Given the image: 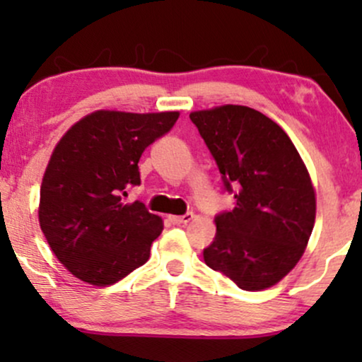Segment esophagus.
I'll return each mask as SVG.
<instances>
[{
  "label": "esophagus",
  "instance_id": "esophagus-1",
  "mask_svg": "<svg viewBox=\"0 0 362 362\" xmlns=\"http://www.w3.org/2000/svg\"><path fill=\"white\" fill-rule=\"evenodd\" d=\"M194 219V213H185L182 216H170V221L173 224H185L189 221H192Z\"/></svg>",
  "mask_w": 362,
  "mask_h": 362
}]
</instances>
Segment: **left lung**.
I'll return each instance as SVG.
<instances>
[{"label": "left lung", "mask_w": 362, "mask_h": 362, "mask_svg": "<svg viewBox=\"0 0 362 362\" xmlns=\"http://www.w3.org/2000/svg\"><path fill=\"white\" fill-rule=\"evenodd\" d=\"M190 120L235 195V209L216 216L204 262L240 289L271 288L298 264L313 231L308 170L289 136L259 110L223 105Z\"/></svg>", "instance_id": "8db88e82"}]
</instances>
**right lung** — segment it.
<instances>
[{"label": "right lung", "instance_id": "obj_1", "mask_svg": "<svg viewBox=\"0 0 362 362\" xmlns=\"http://www.w3.org/2000/svg\"><path fill=\"white\" fill-rule=\"evenodd\" d=\"M178 112L98 110L62 136L40 187L39 221L57 260L78 279L109 286L149 259L161 218L141 201L139 158L175 126Z\"/></svg>", "mask_w": 362, "mask_h": 362}]
</instances>
